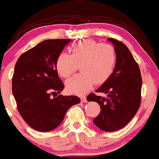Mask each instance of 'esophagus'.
Listing matches in <instances>:
<instances>
[{
    "label": "esophagus",
    "instance_id": "34e87169",
    "mask_svg": "<svg viewBox=\"0 0 159 159\" xmlns=\"http://www.w3.org/2000/svg\"><path fill=\"white\" fill-rule=\"evenodd\" d=\"M81 100L82 102H87V98L85 97H81Z\"/></svg>",
    "mask_w": 159,
    "mask_h": 159
}]
</instances>
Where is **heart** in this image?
<instances>
[{"label": "heart", "instance_id": "obj_1", "mask_svg": "<svg viewBox=\"0 0 159 159\" xmlns=\"http://www.w3.org/2000/svg\"><path fill=\"white\" fill-rule=\"evenodd\" d=\"M116 60V50L111 45L84 40L72 45L71 54L60 53L56 60V69L61 76L68 78L80 65L81 73L68 79L66 86L71 93L83 95L94 83L102 84L110 78Z\"/></svg>", "mask_w": 159, "mask_h": 159}]
</instances>
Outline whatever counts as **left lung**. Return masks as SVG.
Here are the masks:
<instances>
[{
	"label": "left lung",
	"instance_id": "1",
	"mask_svg": "<svg viewBox=\"0 0 159 159\" xmlns=\"http://www.w3.org/2000/svg\"><path fill=\"white\" fill-rule=\"evenodd\" d=\"M107 40L115 46L116 63L110 78L96 90L106 97L90 93L87 99L100 105L101 111L93 123L102 130L109 132L124 128L138 111L142 77L138 64L126 45L113 38Z\"/></svg>",
	"mask_w": 159,
	"mask_h": 159
}]
</instances>
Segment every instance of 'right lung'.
I'll list each match as a JSON object with an SVG mask.
<instances>
[{
    "label": "right lung",
    "mask_w": 159,
    "mask_h": 159,
    "mask_svg": "<svg viewBox=\"0 0 159 159\" xmlns=\"http://www.w3.org/2000/svg\"><path fill=\"white\" fill-rule=\"evenodd\" d=\"M71 41H43L22 54L15 65L12 91L17 109L24 121L38 131L57 128L68 109L81 102L76 96L58 95L53 98L50 95H57L64 88L56 60Z\"/></svg>",
    "instance_id": "obj_1"
}]
</instances>
